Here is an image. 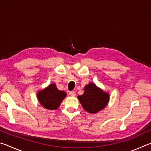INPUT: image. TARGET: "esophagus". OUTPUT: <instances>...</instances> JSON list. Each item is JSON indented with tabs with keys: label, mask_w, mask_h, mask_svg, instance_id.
<instances>
[{
	"label": "esophagus",
	"mask_w": 151,
	"mask_h": 151,
	"mask_svg": "<svg viewBox=\"0 0 151 151\" xmlns=\"http://www.w3.org/2000/svg\"><path fill=\"white\" fill-rule=\"evenodd\" d=\"M69 94H70V95L72 96H75V95H76V93H75V91H70V93H69Z\"/></svg>",
	"instance_id": "34e87169"
}]
</instances>
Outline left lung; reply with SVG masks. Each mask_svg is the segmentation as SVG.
<instances>
[{
  "instance_id": "8db88e82",
  "label": "left lung",
  "mask_w": 151,
  "mask_h": 151,
  "mask_svg": "<svg viewBox=\"0 0 151 151\" xmlns=\"http://www.w3.org/2000/svg\"><path fill=\"white\" fill-rule=\"evenodd\" d=\"M78 99L86 112L97 113L108 104L109 94L91 83L85 86V92L83 95L78 96Z\"/></svg>"
}]
</instances>
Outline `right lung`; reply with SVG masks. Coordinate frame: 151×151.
Returning <instances> with one entry per match:
<instances>
[{"instance_id":"1","label":"right lung","mask_w":151,"mask_h":151,"mask_svg":"<svg viewBox=\"0 0 151 151\" xmlns=\"http://www.w3.org/2000/svg\"><path fill=\"white\" fill-rule=\"evenodd\" d=\"M66 96L65 92L58 90L55 84H50L37 93L38 100L40 104L48 110L57 109Z\"/></svg>"}]
</instances>
